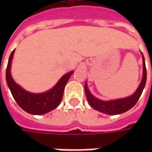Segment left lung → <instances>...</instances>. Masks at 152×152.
Listing matches in <instances>:
<instances>
[{"label": "left lung", "instance_id": "1", "mask_svg": "<svg viewBox=\"0 0 152 152\" xmlns=\"http://www.w3.org/2000/svg\"><path fill=\"white\" fill-rule=\"evenodd\" d=\"M142 65H143L142 78L139 86L137 87V90L132 95L124 98V99L103 101V100L97 99L94 96L92 95V94L90 93L89 88H88L87 82H86L85 92H86V98H87L89 105L97 111L107 115L121 114V113H124L132 108L138 101L143 91L146 81H147V69H146V65H145V58H144L142 53Z\"/></svg>", "mask_w": 152, "mask_h": 152}]
</instances>
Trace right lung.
I'll return each mask as SVG.
<instances>
[{"label":"right lung","mask_w":152,"mask_h":152,"mask_svg":"<svg viewBox=\"0 0 152 152\" xmlns=\"http://www.w3.org/2000/svg\"><path fill=\"white\" fill-rule=\"evenodd\" d=\"M15 50L9 58L6 68V82L12 95L23 110L31 115H44L55 109L62 101L66 82L74 72L73 71L63 75L52 89L45 93L35 94L28 92L15 82L10 72Z\"/></svg>","instance_id":"1"}]
</instances>
